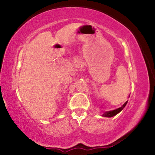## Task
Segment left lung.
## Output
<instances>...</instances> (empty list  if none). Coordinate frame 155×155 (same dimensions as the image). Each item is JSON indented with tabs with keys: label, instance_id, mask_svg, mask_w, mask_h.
<instances>
[{
	"label": "left lung",
	"instance_id": "obj_1",
	"mask_svg": "<svg viewBox=\"0 0 155 155\" xmlns=\"http://www.w3.org/2000/svg\"><path fill=\"white\" fill-rule=\"evenodd\" d=\"M129 97H130V96H129ZM127 103H128V101H126V102H125L124 104L121 106V107H119V108H118V109H114V110H111V111H105L104 113L102 114V116H104V117H108V118L113 117V116H116V114H118V113H120V112L122 110L124 109V107H126V105L127 104Z\"/></svg>",
	"mask_w": 155,
	"mask_h": 155
}]
</instances>
